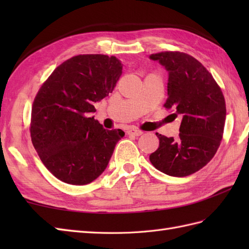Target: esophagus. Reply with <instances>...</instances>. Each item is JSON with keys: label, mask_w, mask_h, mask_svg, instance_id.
<instances>
[{"label": "esophagus", "mask_w": 249, "mask_h": 249, "mask_svg": "<svg viewBox=\"0 0 249 249\" xmlns=\"http://www.w3.org/2000/svg\"><path fill=\"white\" fill-rule=\"evenodd\" d=\"M142 134H143V131L140 129H137V128H130L127 130V135H129V136H140Z\"/></svg>", "instance_id": "1"}]
</instances>
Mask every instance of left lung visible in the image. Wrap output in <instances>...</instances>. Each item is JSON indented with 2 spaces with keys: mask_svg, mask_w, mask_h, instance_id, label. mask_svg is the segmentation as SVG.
<instances>
[{
  "mask_svg": "<svg viewBox=\"0 0 249 249\" xmlns=\"http://www.w3.org/2000/svg\"><path fill=\"white\" fill-rule=\"evenodd\" d=\"M169 72L165 107L182 114L178 138L156 133L158 149L150 155L157 170L171 177H187L214 157L223 139L226 102L211 72L194 56L179 51L150 55Z\"/></svg>",
  "mask_w": 249,
  "mask_h": 249,
  "instance_id": "8db88e82",
  "label": "left lung"
}]
</instances>
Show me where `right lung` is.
Returning <instances> with one entry per match:
<instances>
[{
	"mask_svg": "<svg viewBox=\"0 0 249 249\" xmlns=\"http://www.w3.org/2000/svg\"><path fill=\"white\" fill-rule=\"evenodd\" d=\"M122 75L115 56L79 54L57 66L32 106V143L45 167L71 185L93 182L107 168L123 130H108L91 116Z\"/></svg>",
	"mask_w": 249,
	"mask_h": 249,
	"instance_id": "right-lung-1",
	"label": "right lung"
}]
</instances>
